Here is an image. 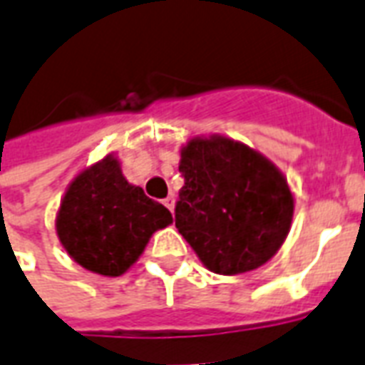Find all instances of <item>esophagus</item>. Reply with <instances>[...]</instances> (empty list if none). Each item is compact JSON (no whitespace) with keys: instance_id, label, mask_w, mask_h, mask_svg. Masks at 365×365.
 Instances as JSON below:
<instances>
[{"instance_id":"esophagus-1","label":"esophagus","mask_w":365,"mask_h":365,"mask_svg":"<svg viewBox=\"0 0 365 365\" xmlns=\"http://www.w3.org/2000/svg\"><path fill=\"white\" fill-rule=\"evenodd\" d=\"M164 205H166V209H170V211H174V207H175V197H174V195H170V197L164 199Z\"/></svg>"}]
</instances>
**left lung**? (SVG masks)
<instances>
[{
  "instance_id": "left-lung-1",
  "label": "left lung",
  "mask_w": 365,
  "mask_h": 365,
  "mask_svg": "<svg viewBox=\"0 0 365 365\" xmlns=\"http://www.w3.org/2000/svg\"><path fill=\"white\" fill-rule=\"evenodd\" d=\"M180 230L207 269L237 275L264 266L291 229L285 175L250 146L213 135L182 148Z\"/></svg>"
}]
</instances>
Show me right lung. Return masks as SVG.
Here are the masks:
<instances>
[{
    "instance_id": "right-lung-1",
    "label": "right lung",
    "mask_w": 365,
    "mask_h": 365,
    "mask_svg": "<svg viewBox=\"0 0 365 365\" xmlns=\"http://www.w3.org/2000/svg\"><path fill=\"white\" fill-rule=\"evenodd\" d=\"M172 222L166 207L125 180L113 154L68 185L56 215L64 250L82 268L117 277L144 252L156 230Z\"/></svg>"
}]
</instances>
